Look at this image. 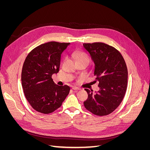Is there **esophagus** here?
Instances as JSON below:
<instances>
[{"instance_id":"obj_1","label":"esophagus","mask_w":150,"mask_h":150,"mask_svg":"<svg viewBox=\"0 0 150 150\" xmlns=\"http://www.w3.org/2000/svg\"><path fill=\"white\" fill-rule=\"evenodd\" d=\"M72 89H73V90H77V91H78V90H80V89H81L79 88H78V87H75V86H73V87L72 88Z\"/></svg>"}]
</instances>
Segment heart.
Masks as SVG:
<instances>
[{"mask_svg":"<svg viewBox=\"0 0 150 150\" xmlns=\"http://www.w3.org/2000/svg\"><path fill=\"white\" fill-rule=\"evenodd\" d=\"M73 57L75 59L76 62L81 61H87L89 62V58L88 54L79 51H76L73 52Z\"/></svg>","mask_w":150,"mask_h":150,"instance_id":"obj_1","label":"heart"}]
</instances>
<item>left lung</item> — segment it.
I'll list each match as a JSON object with an SVG mask.
<instances>
[{"label": "left lung", "instance_id": "8db88e82", "mask_svg": "<svg viewBox=\"0 0 150 150\" xmlns=\"http://www.w3.org/2000/svg\"><path fill=\"white\" fill-rule=\"evenodd\" d=\"M83 46L93 61L94 76L99 91L88 94L84 102L86 109L93 114L102 116L110 114L123 99L128 84V69L121 54L116 49L102 42L84 43Z\"/></svg>", "mask_w": 150, "mask_h": 150}]
</instances>
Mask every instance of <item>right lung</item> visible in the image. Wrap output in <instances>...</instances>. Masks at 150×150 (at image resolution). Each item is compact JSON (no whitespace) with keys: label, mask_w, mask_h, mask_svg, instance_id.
<instances>
[{"label":"right lung","mask_w":150,"mask_h":150,"mask_svg":"<svg viewBox=\"0 0 150 150\" xmlns=\"http://www.w3.org/2000/svg\"><path fill=\"white\" fill-rule=\"evenodd\" d=\"M70 43L49 42L36 47L26 57L21 81L24 95L34 110L49 114L59 108L70 87L58 86L52 75L59 72L62 52Z\"/></svg>","instance_id":"obj_1"}]
</instances>
